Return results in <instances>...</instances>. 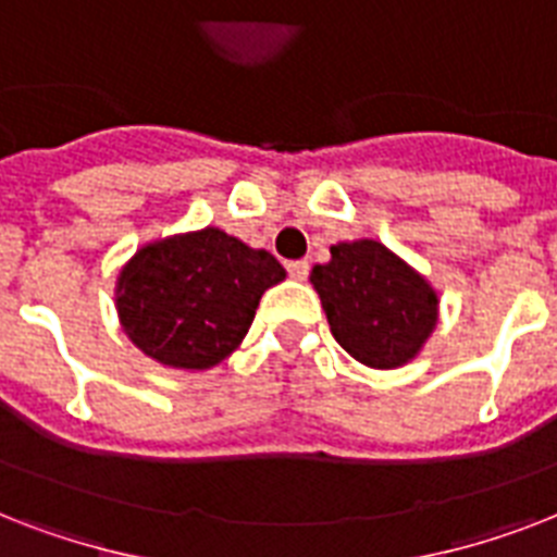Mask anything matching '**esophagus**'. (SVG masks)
I'll use <instances>...</instances> for the list:
<instances>
[{"mask_svg": "<svg viewBox=\"0 0 557 557\" xmlns=\"http://www.w3.org/2000/svg\"><path fill=\"white\" fill-rule=\"evenodd\" d=\"M286 269H288V274H292V277H295V280H306V277H309V262H306V260L288 262Z\"/></svg>", "mask_w": 557, "mask_h": 557, "instance_id": "34e87169", "label": "esophagus"}]
</instances>
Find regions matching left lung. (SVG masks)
I'll use <instances>...</instances> for the list:
<instances>
[{
  "label": "left lung",
  "instance_id": "obj_1",
  "mask_svg": "<svg viewBox=\"0 0 557 557\" xmlns=\"http://www.w3.org/2000/svg\"><path fill=\"white\" fill-rule=\"evenodd\" d=\"M309 280L335 341L375 370L407 364L436 326L431 283L375 239L332 245V260L314 265Z\"/></svg>",
  "mask_w": 557,
  "mask_h": 557
}]
</instances>
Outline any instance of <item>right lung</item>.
I'll return each instance as SVG.
<instances>
[{"label": "right lung", "mask_w": 557, "mask_h": 557, "mask_svg": "<svg viewBox=\"0 0 557 557\" xmlns=\"http://www.w3.org/2000/svg\"><path fill=\"white\" fill-rule=\"evenodd\" d=\"M286 277L269 251L219 227L144 245L117 277L121 326L144 356L176 370H208L251 326L265 288Z\"/></svg>", "instance_id": "right-lung-1"}]
</instances>
